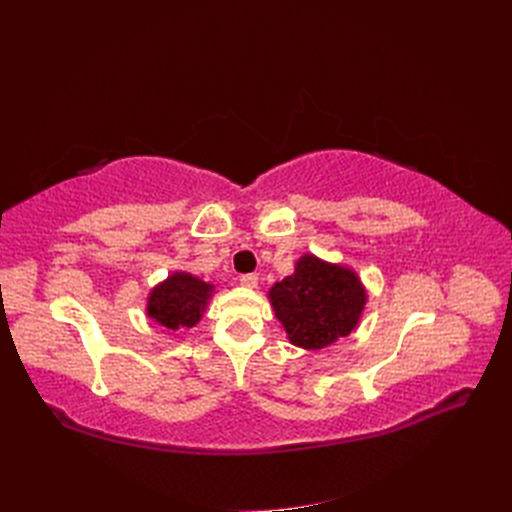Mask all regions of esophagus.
Listing matches in <instances>:
<instances>
[{"label": "esophagus", "mask_w": 512, "mask_h": 512, "mask_svg": "<svg viewBox=\"0 0 512 512\" xmlns=\"http://www.w3.org/2000/svg\"><path fill=\"white\" fill-rule=\"evenodd\" d=\"M239 282L243 288H256L258 286V275L256 273H247V275H241Z\"/></svg>", "instance_id": "1"}]
</instances>
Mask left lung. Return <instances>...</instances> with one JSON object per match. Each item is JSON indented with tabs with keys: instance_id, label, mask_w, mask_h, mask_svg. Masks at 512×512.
Masks as SVG:
<instances>
[{
	"instance_id": "obj_1",
	"label": "left lung",
	"mask_w": 512,
	"mask_h": 512,
	"mask_svg": "<svg viewBox=\"0 0 512 512\" xmlns=\"http://www.w3.org/2000/svg\"><path fill=\"white\" fill-rule=\"evenodd\" d=\"M267 297L292 346L322 350L359 327L367 288L352 267L303 254Z\"/></svg>"
}]
</instances>
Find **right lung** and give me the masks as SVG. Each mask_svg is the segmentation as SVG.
Wrapping results in <instances>:
<instances>
[{"instance_id": "1", "label": "right lung", "mask_w": 512, "mask_h": 512, "mask_svg": "<svg viewBox=\"0 0 512 512\" xmlns=\"http://www.w3.org/2000/svg\"><path fill=\"white\" fill-rule=\"evenodd\" d=\"M213 294L215 284L177 269L149 290L145 314L170 333L192 329L203 320Z\"/></svg>"}]
</instances>
